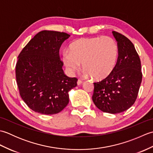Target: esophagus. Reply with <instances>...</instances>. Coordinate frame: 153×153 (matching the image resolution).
<instances>
[{"label":"esophagus","instance_id":"obj_1","mask_svg":"<svg viewBox=\"0 0 153 153\" xmlns=\"http://www.w3.org/2000/svg\"><path fill=\"white\" fill-rule=\"evenodd\" d=\"M82 83H83V82H82V80H80V79H78V80H77V85H81V84H82Z\"/></svg>","mask_w":153,"mask_h":153}]
</instances>
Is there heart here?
<instances>
[{
  "label": "heart",
  "instance_id": "obj_1",
  "mask_svg": "<svg viewBox=\"0 0 153 153\" xmlns=\"http://www.w3.org/2000/svg\"><path fill=\"white\" fill-rule=\"evenodd\" d=\"M118 57V45L107 36L81 39L71 45L70 50L62 53L63 62L68 72L73 74L83 62L85 74L97 80L105 79L112 74Z\"/></svg>",
  "mask_w": 153,
  "mask_h": 153
}]
</instances>
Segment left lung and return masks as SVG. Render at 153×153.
<instances>
[{
	"label": "left lung",
	"instance_id": "8db88e82",
	"mask_svg": "<svg viewBox=\"0 0 153 153\" xmlns=\"http://www.w3.org/2000/svg\"><path fill=\"white\" fill-rule=\"evenodd\" d=\"M118 47L114 70L106 78L94 83L93 101L104 112L118 114L134 105L142 81L141 60L134 44L124 35L112 31Z\"/></svg>",
	"mask_w": 153,
	"mask_h": 153
}]
</instances>
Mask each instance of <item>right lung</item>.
Returning <instances> with one entry per match:
<instances>
[{"label":"right lung","mask_w":153,"mask_h":153,"mask_svg":"<svg viewBox=\"0 0 153 153\" xmlns=\"http://www.w3.org/2000/svg\"><path fill=\"white\" fill-rule=\"evenodd\" d=\"M70 37L64 32H39L18 56L16 77L22 99L42 114H54L69 102L70 91L77 86V79L69 77L62 70L59 49Z\"/></svg>","instance_id":"right-lung-1"}]
</instances>
